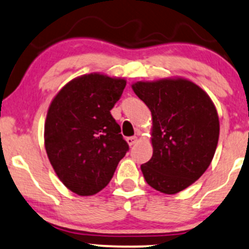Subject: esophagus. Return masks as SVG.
Listing matches in <instances>:
<instances>
[{"instance_id":"esophagus-1","label":"esophagus","mask_w":249,"mask_h":249,"mask_svg":"<svg viewBox=\"0 0 249 249\" xmlns=\"http://www.w3.org/2000/svg\"><path fill=\"white\" fill-rule=\"evenodd\" d=\"M137 137H127L126 138V142H127V144H129V145L131 146V145H135L136 143H137Z\"/></svg>"}]
</instances>
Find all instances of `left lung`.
Here are the masks:
<instances>
[{"label":"left lung","instance_id":"left-lung-1","mask_svg":"<svg viewBox=\"0 0 249 249\" xmlns=\"http://www.w3.org/2000/svg\"><path fill=\"white\" fill-rule=\"evenodd\" d=\"M132 89L152 116L154 152L141 165L144 178L163 194L179 193L212 163L220 135L216 107L200 86L184 78L137 81Z\"/></svg>","mask_w":249,"mask_h":249}]
</instances>
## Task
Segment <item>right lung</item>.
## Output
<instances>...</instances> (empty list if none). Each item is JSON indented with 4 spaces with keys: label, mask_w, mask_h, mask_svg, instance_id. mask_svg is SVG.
<instances>
[{
    "label": "right lung",
    "mask_w": 249,
    "mask_h": 249,
    "mask_svg": "<svg viewBox=\"0 0 249 249\" xmlns=\"http://www.w3.org/2000/svg\"><path fill=\"white\" fill-rule=\"evenodd\" d=\"M126 80L91 73L58 92L45 122V147L59 179L76 195L99 193L129 150L111 114Z\"/></svg>",
    "instance_id": "1"
}]
</instances>
